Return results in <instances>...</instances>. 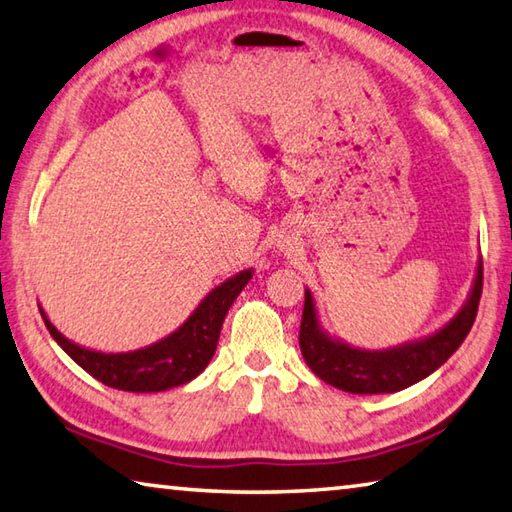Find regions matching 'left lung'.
<instances>
[{
	"mask_svg": "<svg viewBox=\"0 0 512 512\" xmlns=\"http://www.w3.org/2000/svg\"><path fill=\"white\" fill-rule=\"evenodd\" d=\"M483 287V262L476 264L472 289L454 318L422 339L406 341L386 350H366L327 334L320 325L314 293L305 289L300 323V350L307 366L325 384L354 395L397 393L436 372L461 348L474 325Z\"/></svg>",
	"mask_w": 512,
	"mask_h": 512,
	"instance_id": "obj_1",
	"label": "left lung"
}]
</instances>
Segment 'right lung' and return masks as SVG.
I'll return each mask as SVG.
<instances>
[{"label": "right lung", "mask_w": 512, "mask_h": 512, "mask_svg": "<svg viewBox=\"0 0 512 512\" xmlns=\"http://www.w3.org/2000/svg\"><path fill=\"white\" fill-rule=\"evenodd\" d=\"M253 273V268H246V271L228 277L207 293L192 311V316L178 329H173L169 336L131 352L83 348V345L69 341L65 334H60L47 318L45 309L38 307L54 341L101 384L128 393H160L187 384L207 368L216 352L225 314Z\"/></svg>", "instance_id": "1"}]
</instances>
